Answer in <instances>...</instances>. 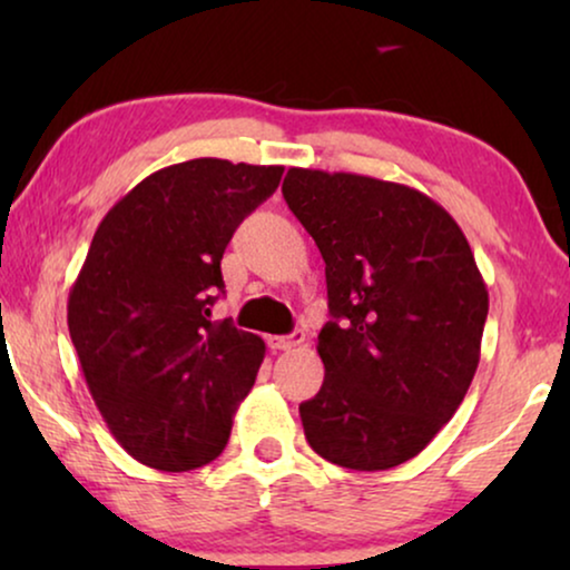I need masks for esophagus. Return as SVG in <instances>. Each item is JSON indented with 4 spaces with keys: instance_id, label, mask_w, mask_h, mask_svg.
<instances>
[{
    "instance_id": "34e87169",
    "label": "esophagus",
    "mask_w": 570,
    "mask_h": 570,
    "mask_svg": "<svg viewBox=\"0 0 570 570\" xmlns=\"http://www.w3.org/2000/svg\"><path fill=\"white\" fill-rule=\"evenodd\" d=\"M267 342L275 353H279V350H293V347L303 345V342H306V334H303L301 330H295L293 334H285V337H269Z\"/></svg>"
}]
</instances>
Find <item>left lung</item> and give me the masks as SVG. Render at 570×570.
<instances>
[{
  "label": "left lung",
  "mask_w": 570,
  "mask_h": 570,
  "mask_svg": "<svg viewBox=\"0 0 570 570\" xmlns=\"http://www.w3.org/2000/svg\"><path fill=\"white\" fill-rule=\"evenodd\" d=\"M283 197L322 252L332 314L303 433L326 462L392 470L435 439L472 384L485 279L454 217L410 186L291 168Z\"/></svg>",
  "instance_id": "1"
}]
</instances>
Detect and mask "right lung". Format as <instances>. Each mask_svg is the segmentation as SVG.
<instances>
[{
  "label": "right lung",
  "mask_w": 570,
  "mask_h": 570,
  "mask_svg": "<svg viewBox=\"0 0 570 570\" xmlns=\"http://www.w3.org/2000/svg\"><path fill=\"white\" fill-rule=\"evenodd\" d=\"M283 166L197 158L142 178L100 220L67 303L69 337L116 441L189 472L223 454L264 342L209 322L220 259Z\"/></svg>",
  "instance_id": "right-lung-1"
}]
</instances>
